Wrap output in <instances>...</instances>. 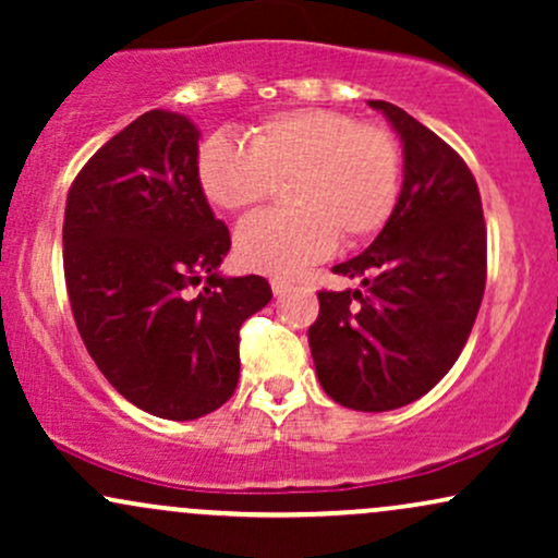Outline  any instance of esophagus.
<instances>
[{
  "instance_id": "1",
  "label": "esophagus",
  "mask_w": 558,
  "mask_h": 558,
  "mask_svg": "<svg viewBox=\"0 0 558 558\" xmlns=\"http://www.w3.org/2000/svg\"><path fill=\"white\" fill-rule=\"evenodd\" d=\"M272 293H275V296H283V293H288V291H291V280H283V278H272Z\"/></svg>"
}]
</instances>
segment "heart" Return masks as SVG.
Masks as SVG:
<instances>
[{
	"label": "heart",
	"mask_w": 558,
	"mask_h": 558,
	"mask_svg": "<svg viewBox=\"0 0 558 558\" xmlns=\"http://www.w3.org/2000/svg\"><path fill=\"white\" fill-rule=\"evenodd\" d=\"M196 178L226 213L259 207L291 181L293 213L257 215L235 233V257L246 270L291 278L330 257L338 233L364 241L386 228L401 194V149L388 128L306 107L259 120L246 144L209 136L198 146Z\"/></svg>",
	"instance_id": "heart-1"
}]
</instances>
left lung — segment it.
<instances>
[{
    "instance_id": "obj_1",
    "label": "left lung",
    "mask_w": 558,
    "mask_h": 558,
    "mask_svg": "<svg viewBox=\"0 0 558 558\" xmlns=\"http://www.w3.org/2000/svg\"><path fill=\"white\" fill-rule=\"evenodd\" d=\"M399 133V204L360 257L332 272L362 288L319 291L310 349L319 386L356 412L425 396L462 354L488 272L480 191L464 159L412 114L369 101Z\"/></svg>"
}]
</instances>
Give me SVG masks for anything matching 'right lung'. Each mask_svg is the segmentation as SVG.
Returning a JSON list of instances; mask_svg holds the SVG:
<instances>
[{
    "label": "right lung",
    "instance_id": "obj_1",
    "mask_svg": "<svg viewBox=\"0 0 558 558\" xmlns=\"http://www.w3.org/2000/svg\"><path fill=\"white\" fill-rule=\"evenodd\" d=\"M198 136L185 114L144 112L83 165L62 226L88 354L120 396L162 420L204 417L233 396L243 319L272 299L259 275L217 272L230 233L198 185Z\"/></svg>",
    "mask_w": 558,
    "mask_h": 558
}]
</instances>
